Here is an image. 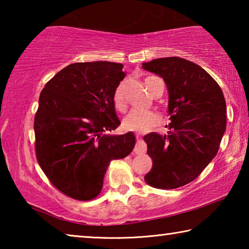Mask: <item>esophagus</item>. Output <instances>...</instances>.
Returning a JSON list of instances; mask_svg holds the SVG:
<instances>
[{"mask_svg":"<svg viewBox=\"0 0 249 249\" xmlns=\"http://www.w3.org/2000/svg\"><path fill=\"white\" fill-rule=\"evenodd\" d=\"M146 150H147V146L144 142V141H142V140L138 141L136 146H135V148H134V153L135 154H144V153H146Z\"/></svg>","mask_w":249,"mask_h":249,"instance_id":"esophagus-1","label":"esophagus"}]
</instances>
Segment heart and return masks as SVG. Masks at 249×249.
<instances>
[{
    "label": "heart",
    "mask_w": 249,
    "mask_h": 249,
    "mask_svg": "<svg viewBox=\"0 0 249 249\" xmlns=\"http://www.w3.org/2000/svg\"><path fill=\"white\" fill-rule=\"evenodd\" d=\"M156 77H148L146 80V86L148 84L151 79ZM113 103L114 107L123 111L125 108V96H124V83L121 82L119 86L116 87L113 93ZM159 124V116L156 112L150 111V109H144V108H133L129 111L127 115L124 119V127L128 130H133V132L138 133H145L148 132L151 128Z\"/></svg>",
    "instance_id": "heart-1"
}]
</instances>
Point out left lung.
Listing matches in <instances>:
<instances>
[{
	"label": "left lung",
	"instance_id": "obj_1",
	"mask_svg": "<svg viewBox=\"0 0 249 249\" xmlns=\"http://www.w3.org/2000/svg\"><path fill=\"white\" fill-rule=\"evenodd\" d=\"M142 67L165 81L171 121L167 134L144 136L153 159L145 180L157 189L182 187L195 180L217 154L226 128L224 95L215 80L187 59L158 58Z\"/></svg>",
	"mask_w": 249,
	"mask_h": 249
}]
</instances>
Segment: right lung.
<instances>
[{
  "mask_svg": "<svg viewBox=\"0 0 249 249\" xmlns=\"http://www.w3.org/2000/svg\"><path fill=\"white\" fill-rule=\"evenodd\" d=\"M126 73L111 61L67 66L46 83L35 115L36 157L47 178L72 199H94L113 159L132 153L133 132L109 134L121 122L113 93Z\"/></svg>",
  "mask_w": 249,
  "mask_h": 249,
  "instance_id": "right-lung-1",
  "label": "right lung"
}]
</instances>
